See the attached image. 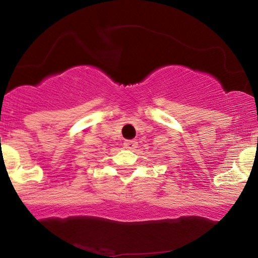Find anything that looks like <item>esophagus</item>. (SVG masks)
Instances as JSON below:
<instances>
[{"instance_id": "1", "label": "esophagus", "mask_w": 258, "mask_h": 258, "mask_svg": "<svg viewBox=\"0 0 258 258\" xmlns=\"http://www.w3.org/2000/svg\"><path fill=\"white\" fill-rule=\"evenodd\" d=\"M123 147L126 150H135L137 147V141H135V140H127V141L123 142Z\"/></svg>"}]
</instances>
